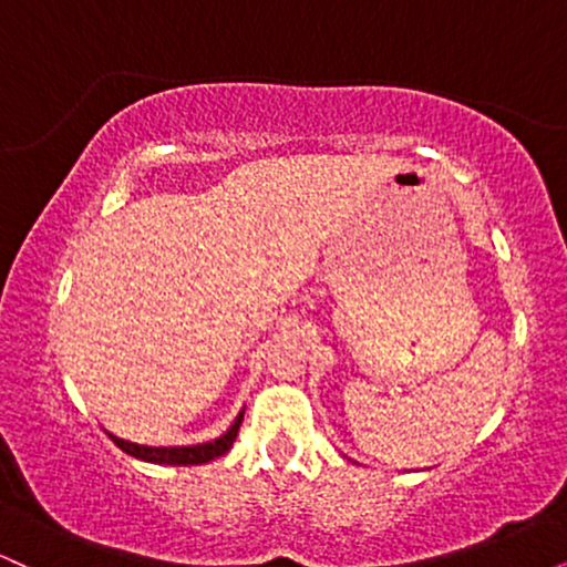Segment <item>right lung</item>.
<instances>
[{
  "mask_svg": "<svg viewBox=\"0 0 567 567\" xmlns=\"http://www.w3.org/2000/svg\"><path fill=\"white\" fill-rule=\"evenodd\" d=\"M243 415L239 413L234 419V424L226 429L220 437H216L213 442H202V445H178V447H152V445H138V442H130L116 437V434L109 432V437L120 451H125L133 458L148 461V464H167V466H194V464H207V461L218 458V455L229 453V447L237 440L239 424H243Z\"/></svg>",
  "mask_w": 567,
  "mask_h": 567,
  "instance_id": "add662e5",
  "label": "right lung"
}]
</instances>
